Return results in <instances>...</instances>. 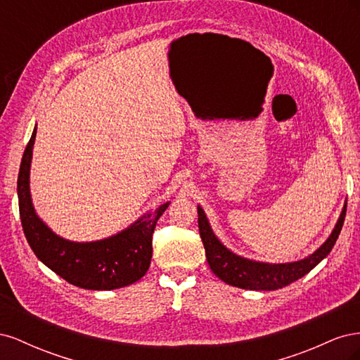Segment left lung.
<instances>
[{"label": "left lung", "instance_id": "left-lung-1", "mask_svg": "<svg viewBox=\"0 0 360 360\" xmlns=\"http://www.w3.org/2000/svg\"><path fill=\"white\" fill-rule=\"evenodd\" d=\"M345 212L347 204L344 205L340 221L336 222L335 230L332 231L328 240L323 243L321 248H319L308 258L287 264L255 263V261H249L230 252V250L214 237L201 207H198V228L205 249L207 263H209L210 269L217 278L233 287L257 291H270L287 287L291 282L300 279L317 266L326 255H329L338 236H340L342 230Z\"/></svg>", "mask_w": 360, "mask_h": 360}]
</instances>
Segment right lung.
<instances>
[{
	"mask_svg": "<svg viewBox=\"0 0 360 360\" xmlns=\"http://www.w3.org/2000/svg\"><path fill=\"white\" fill-rule=\"evenodd\" d=\"M36 129L25 147L18 176L19 214L24 234L32 252L69 284L85 290H114L134 284L150 267L153 254V233L169 202L153 214L141 217L126 231L91 243H75L53 234L43 224L30 197V165Z\"/></svg>",
	"mask_w": 360,
	"mask_h": 360,
	"instance_id": "obj_1",
	"label": "right lung"
}]
</instances>
